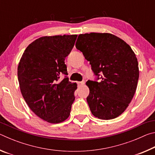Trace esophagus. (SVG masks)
Returning a JSON list of instances; mask_svg holds the SVG:
<instances>
[{
    "instance_id": "esophagus-1",
    "label": "esophagus",
    "mask_w": 155,
    "mask_h": 155,
    "mask_svg": "<svg viewBox=\"0 0 155 155\" xmlns=\"http://www.w3.org/2000/svg\"><path fill=\"white\" fill-rule=\"evenodd\" d=\"M78 85L79 86H81V85H83L84 84H85V82L84 81H81V82H78Z\"/></svg>"
}]
</instances>
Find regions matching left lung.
Listing matches in <instances>:
<instances>
[{
	"instance_id": "1",
	"label": "left lung",
	"mask_w": 155,
	"mask_h": 155,
	"mask_svg": "<svg viewBox=\"0 0 155 155\" xmlns=\"http://www.w3.org/2000/svg\"><path fill=\"white\" fill-rule=\"evenodd\" d=\"M76 48L90 61L101 81H88L87 101L94 116L111 120L124 112L137 89L138 61L130 46L118 37L108 33L80 34Z\"/></svg>"
}]
</instances>
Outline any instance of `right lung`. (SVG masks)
<instances>
[{
    "mask_svg": "<svg viewBox=\"0 0 155 155\" xmlns=\"http://www.w3.org/2000/svg\"><path fill=\"white\" fill-rule=\"evenodd\" d=\"M77 35L44 36L28 45L18 66L20 89L35 115L52 124L69 117L77 84L67 75L65 58L71 52Z\"/></svg>",
    "mask_w": 155,
    "mask_h": 155,
    "instance_id": "add662e5",
    "label": "right lung"
}]
</instances>
